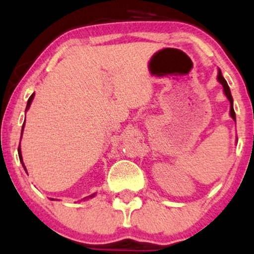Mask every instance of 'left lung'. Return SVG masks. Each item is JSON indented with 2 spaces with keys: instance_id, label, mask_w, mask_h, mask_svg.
<instances>
[{
  "instance_id": "8db88e82",
  "label": "left lung",
  "mask_w": 254,
  "mask_h": 254,
  "mask_svg": "<svg viewBox=\"0 0 254 254\" xmlns=\"http://www.w3.org/2000/svg\"><path fill=\"white\" fill-rule=\"evenodd\" d=\"M217 79H219L220 83L222 84V86H223V91H224V94L227 95V98H228V100H229V102H230V116L233 117V120H234V121H236V114H235L234 106H233V102H234L233 96H231L230 88H229V86H228L227 81H226V79H224V78H223V76H222V73H221V70H220V69H219V74H217Z\"/></svg>"
}]
</instances>
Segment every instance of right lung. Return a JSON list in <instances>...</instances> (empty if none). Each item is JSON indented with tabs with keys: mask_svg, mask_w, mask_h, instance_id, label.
Instances as JSON below:
<instances>
[{
	"mask_svg": "<svg viewBox=\"0 0 254 254\" xmlns=\"http://www.w3.org/2000/svg\"><path fill=\"white\" fill-rule=\"evenodd\" d=\"M33 98H34V93L33 94H32L30 98H28V100H27V105H26V110L30 108V106H31V102H32V100H33ZM26 110H25V112H26ZM24 126H25V123L23 124V128H24ZM23 128H21V134H23ZM20 139H21V135H20ZM18 155H19V160H20V162H21V164H23V167H24V169H25V171H26V168H25V166H24V162H23V158H21V152H20V144H19V147H18ZM94 195V194H93ZM93 195H91V197H93ZM53 200V199H52Z\"/></svg>",
	"mask_w": 254,
	"mask_h": 254,
	"instance_id": "1",
	"label": "right lung"
}]
</instances>
